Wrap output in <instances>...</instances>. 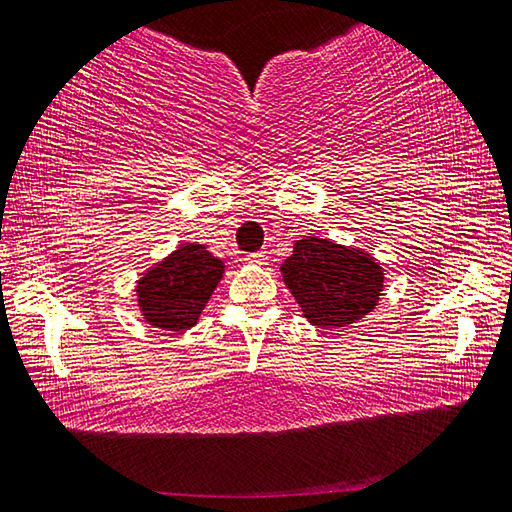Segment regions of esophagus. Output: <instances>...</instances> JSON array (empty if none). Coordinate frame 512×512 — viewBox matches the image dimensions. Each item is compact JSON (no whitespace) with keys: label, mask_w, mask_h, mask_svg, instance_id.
Listing matches in <instances>:
<instances>
[{"label":"esophagus","mask_w":512,"mask_h":512,"mask_svg":"<svg viewBox=\"0 0 512 512\" xmlns=\"http://www.w3.org/2000/svg\"><path fill=\"white\" fill-rule=\"evenodd\" d=\"M246 262H250V264H266V253L246 255Z\"/></svg>","instance_id":"1"}]
</instances>
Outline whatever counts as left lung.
Instances as JSON below:
<instances>
[{"instance_id": "obj_1", "label": "left lung", "mask_w": 512, "mask_h": 512, "mask_svg": "<svg viewBox=\"0 0 512 512\" xmlns=\"http://www.w3.org/2000/svg\"><path fill=\"white\" fill-rule=\"evenodd\" d=\"M280 271L316 328H344L362 319L378 305L385 280L383 266L369 253L319 237L296 241Z\"/></svg>"}]
</instances>
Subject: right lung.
Instances as JSON below:
<instances>
[{"label": "right lung", "mask_w": 512, "mask_h": 512, "mask_svg": "<svg viewBox=\"0 0 512 512\" xmlns=\"http://www.w3.org/2000/svg\"><path fill=\"white\" fill-rule=\"evenodd\" d=\"M223 273L225 264L202 243H182L136 285L143 319L161 330L193 328Z\"/></svg>", "instance_id": "obj_1"}]
</instances>
